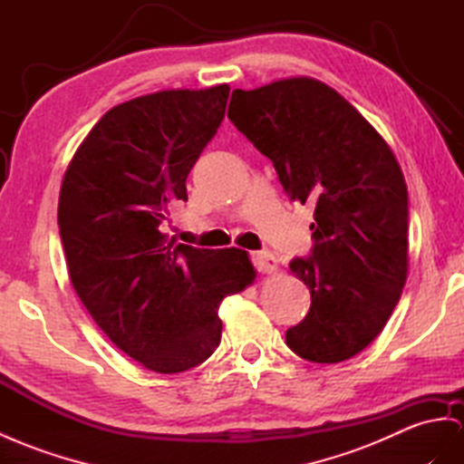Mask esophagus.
Returning a JSON list of instances; mask_svg holds the SVG:
<instances>
[{
    "instance_id": "esophagus-1",
    "label": "esophagus",
    "mask_w": 464,
    "mask_h": 464,
    "mask_svg": "<svg viewBox=\"0 0 464 464\" xmlns=\"http://www.w3.org/2000/svg\"><path fill=\"white\" fill-rule=\"evenodd\" d=\"M253 263H255V268L258 272H272V270H276V265H278L275 255L268 253V251L255 253L253 255Z\"/></svg>"
}]
</instances>
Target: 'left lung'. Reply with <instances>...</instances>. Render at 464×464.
Instances as JSON below:
<instances>
[{
    "label": "left lung",
    "mask_w": 464,
    "mask_h": 464,
    "mask_svg": "<svg viewBox=\"0 0 464 464\" xmlns=\"http://www.w3.org/2000/svg\"><path fill=\"white\" fill-rule=\"evenodd\" d=\"M227 117L288 198L315 206L312 253L290 263L312 305L286 345L310 362L347 361L384 329L408 276V188L394 152L314 78L233 90Z\"/></svg>",
    "instance_id": "left-lung-1"
}]
</instances>
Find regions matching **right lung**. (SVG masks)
Returning a JSON list of instances; mask_svg holds the SVG:
<instances>
[{"mask_svg": "<svg viewBox=\"0 0 464 464\" xmlns=\"http://www.w3.org/2000/svg\"><path fill=\"white\" fill-rule=\"evenodd\" d=\"M227 100L229 86L219 84L119 103L93 125L63 180L58 227L70 282L115 347L154 372L209 359L223 298L256 276L241 248H196L164 235Z\"/></svg>", "mask_w": 464, "mask_h": 464, "instance_id": "1", "label": "right lung"}]
</instances>
